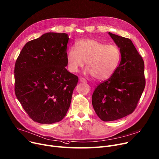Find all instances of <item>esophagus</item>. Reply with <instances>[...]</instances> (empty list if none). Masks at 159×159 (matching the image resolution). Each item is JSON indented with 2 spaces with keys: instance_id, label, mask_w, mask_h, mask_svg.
I'll return each mask as SVG.
<instances>
[{
  "instance_id": "obj_1",
  "label": "esophagus",
  "mask_w": 159,
  "mask_h": 159,
  "mask_svg": "<svg viewBox=\"0 0 159 159\" xmlns=\"http://www.w3.org/2000/svg\"><path fill=\"white\" fill-rule=\"evenodd\" d=\"M80 82H82V83H85V82H86L87 81H86V80L85 79H84V78H80Z\"/></svg>"
}]
</instances>
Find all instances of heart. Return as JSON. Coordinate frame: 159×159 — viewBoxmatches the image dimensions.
I'll use <instances>...</instances> for the list:
<instances>
[{
  "label": "heart",
  "mask_w": 159,
  "mask_h": 159,
  "mask_svg": "<svg viewBox=\"0 0 159 159\" xmlns=\"http://www.w3.org/2000/svg\"><path fill=\"white\" fill-rule=\"evenodd\" d=\"M76 46L71 47L66 54L70 71L77 72L86 62V73L98 80H105L110 78L117 69L121 53L116 45L85 38L79 40Z\"/></svg>",
  "instance_id": "b5f03b06"
}]
</instances>
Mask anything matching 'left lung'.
Instances as JSON below:
<instances>
[{
    "mask_svg": "<svg viewBox=\"0 0 159 159\" xmlns=\"http://www.w3.org/2000/svg\"><path fill=\"white\" fill-rule=\"evenodd\" d=\"M120 48L121 59L113 75L95 89L92 104L103 121L130 114L137 107L145 87L144 63L132 41L109 33Z\"/></svg>",
    "mask_w": 159,
    "mask_h": 159,
    "instance_id": "8db88e82",
    "label": "left lung"
}]
</instances>
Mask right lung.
I'll list each match as a JSON object with an SVG mask.
<instances>
[{"label":"right lung","mask_w":159,"mask_h":159,"mask_svg":"<svg viewBox=\"0 0 159 159\" xmlns=\"http://www.w3.org/2000/svg\"><path fill=\"white\" fill-rule=\"evenodd\" d=\"M68 40L66 33H45L27 42L16 61V97L39 123L60 121L70 106L79 79L65 68Z\"/></svg>","instance_id":"add662e5"}]
</instances>
